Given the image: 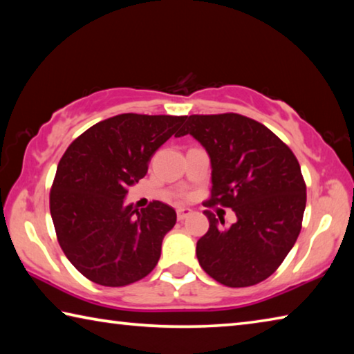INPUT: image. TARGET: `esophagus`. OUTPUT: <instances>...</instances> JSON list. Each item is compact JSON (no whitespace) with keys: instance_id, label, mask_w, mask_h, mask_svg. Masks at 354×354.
Listing matches in <instances>:
<instances>
[{"instance_id":"obj_1","label":"esophagus","mask_w":354,"mask_h":354,"mask_svg":"<svg viewBox=\"0 0 354 354\" xmlns=\"http://www.w3.org/2000/svg\"><path fill=\"white\" fill-rule=\"evenodd\" d=\"M176 215H178V220L183 221V220L187 218L189 215H192V211H190V209H187V207H179L178 211H176Z\"/></svg>"}]
</instances>
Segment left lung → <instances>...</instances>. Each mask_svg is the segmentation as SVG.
I'll return each mask as SVG.
<instances>
[{"label": "left lung", "instance_id": "left-lung-1", "mask_svg": "<svg viewBox=\"0 0 354 354\" xmlns=\"http://www.w3.org/2000/svg\"><path fill=\"white\" fill-rule=\"evenodd\" d=\"M190 134L212 164L207 207L223 206L237 221L205 211L209 230L196 257L209 277L227 287L259 284L278 270L295 245L306 207V183L292 149L267 127L241 113L190 115Z\"/></svg>", "mask_w": 354, "mask_h": 354}]
</instances>
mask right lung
Segmentation results:
<instances>
[{"mask_svg": "<svg viewBox=\"0 0 354 354\" xmlns=\"http://www.w3.org/2000/svg\"><path fill=\"white\" fill-rule=\"evenodd\" d=\"M185 118L120 113L76 137L59 160L51 218L64 254L87 279L122 287L156 267L162 239L176 223L175 209L154 200L137 211L123 198Z\"/></svg>", "mask_w": 354, "mask_h": 354, "instance_id": "add662e5", "label": "right lung"}]
</instances>
